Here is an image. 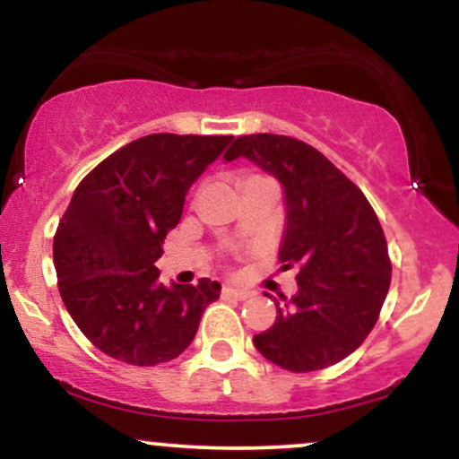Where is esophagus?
<instances>
[{"label": "esophagus", "instance_id": "34e87169", "mask_svg": "<svg viewBox=\"0 0 459 459\" xmlns=\"http://www.w3.org/2000/svg\"><path fill=\"white\" fill-rule=\"evenodd\" d=\"M222 298H235V299H247L250 298V291H244V289H235L224 284L222 287Z\"/></svg>", "mask_w": 459, "mask_h": 459}]
</instances>
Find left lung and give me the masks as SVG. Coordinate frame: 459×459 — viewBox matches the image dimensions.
Here are the masks:
<instances>
[{
  "instance_id": "obj_1",
  "label": "left lung",
  "mask_w": 459,
  "mask_h": 459,
  "mask_svg": "<svg viewBox=\"0 0 459 459\" xmlns=\"http://www.w3.org/2000/svg\"><path fill=\"white\" fill-rule=\"evenodd\" d=\"M246 157L281 181L287 229L278 252L298 265V293L276 302V321L255 347L293 373L341 362L373 330L388 287L386 237L365 194L307 142L276 134L241 135L224 160Z\"/></svg>"
}]
</instances>
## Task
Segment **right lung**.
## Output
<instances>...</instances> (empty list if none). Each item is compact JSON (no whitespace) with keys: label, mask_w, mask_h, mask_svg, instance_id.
I'll use <instances>...</instances> for the list:
<instances>
[{"label":"right lung","mask_w":459,"mask_h":459,"mask_svg":"<svg viewBox=\"0 0 459 459\" xmlns=\"http://www.w3.org/2000/svg\"><path fill=\"white\" fill-rule=\"evenodd\" d=\"M233 135L151 134L79 183L54 237L62 302L103 354L135 367L187 350L220 282L163 287L155 261L181 220L187 189Z\"/></svg>","instance_id":"1"}]
</instances>
